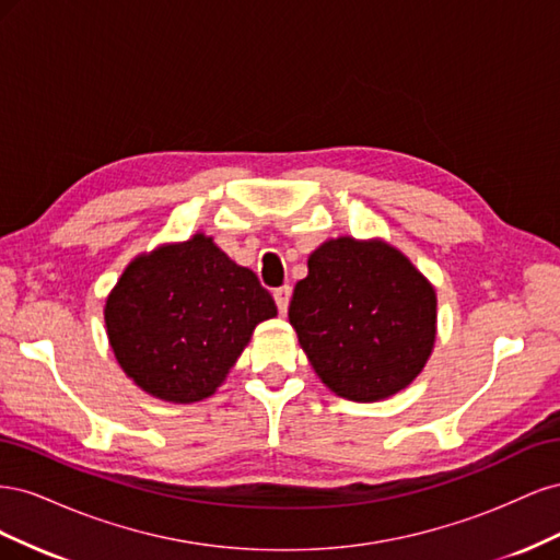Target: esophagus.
<instances>
[{"label": "esophagus", "instance_id": "esophagus-1", "mask_svg": "<svg viewBox=\"0 0 560 560\" xmlns=\"http://www.w3.org/2000/svg\"><path fill=\"white\" fill-rule=\"evenodd\" d=\"M273 299H276V306L278 311L284 315L287 308H290V299H292V287H278V290L273 292Z\"/></svg>", "mask_w": 560, "mask_h": 560}]
</instances>
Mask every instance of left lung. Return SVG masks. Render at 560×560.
Returning <instances> with one entry per match:
<instances>
[{"instance_id":"8db88e82","label":"left lung","mask_w":560,"mask_h":560,"mask_svg":"<svg viewBox=\"0 0 560 560\" xmlns=\"http://www.w3.org/2000/svg\"><path fill=\"white\" fill-rule=\"evenodd\" d=\"M290 322L313 369L352 401L399 393L425 366L436 296L401 252L381 241H329L294 287Z\"/></svg>"}]
</instances>
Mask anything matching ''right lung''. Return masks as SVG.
<instances>
[{
    "label": "right lung",
    "instance_id": "right-lung-1",
    "mask_svg": "<svg viewBox=\"0 0 560 560\" xmlns=\"http://www.w3.org/2000/svg\"><path fill=\"white\" fill-rule=\"evenodd\" d=\"M276 301L249 268L206 235L135 259L107 299L105 322L118 364L149 395L210 397Z\"/></svg>",
    "mask_w": 560,
    "mask_h": 560
}]
</instances>
